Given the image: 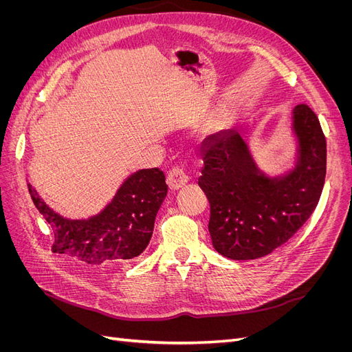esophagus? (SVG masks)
<instances>
[{
  "instance_id": "esophagus-1",
  "label": "esophagus",
  "mask_w": 352,
  "mask_h": 352,
  "mask_svg": "<svg viewBox=\"0 0 352 352\" xmlns=\"http://www.w3.org/2000/svg\"><path fill=\"white\" fill-rule=\"evenodd\" d=\"M186 182H188V176H186V173H185L184 167L175 166V167H172V168L168 170V173H167V184H168L170 189L176 190V189H179V188H182L184 185H186Z\"/></svg>"
}]
</instances>
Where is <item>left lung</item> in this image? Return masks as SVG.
I'll list each match as a JSON object with an SVG mask.
<instances>
[{"label":"left lung","mask_w":352,"mask_h":352,"mask_svg":"<svg viewBox=\"0 0 352 352\" xmlns=\"http://www.w3.org/2000/svg\"><path fill=\"white\" fill-rule=\"evenodd\" d=\"M300 142L295 168L283 177L258 172L235 131L207 138L198 185L210 202L212 247L232 260H254L289 241L313 214L326 177V138L307 104L294 109Z\"/></svg>","instance_id":"left-lung-1"}]
</instances>
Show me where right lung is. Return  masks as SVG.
<instances>
[{
  "label": "right lung",
  "mask_w": 352,
  "mask_h": 352,
  "mask_svg": "<svg viewBox=\"0 0 352 352\" xmlns=\"http://www.w3.org/2000/svg\"><path fill=\"white\" fill-rule=\"evenodd\" d=\"M29 194L54 232L52 252L85 264L131 260L142 254L151 239L157 211L167 195L160 168H144L126 180L101 214L89 220H67L48 208L36 190Z\"/></svg>",
  "instance_id": "1"
}]
</instances>
